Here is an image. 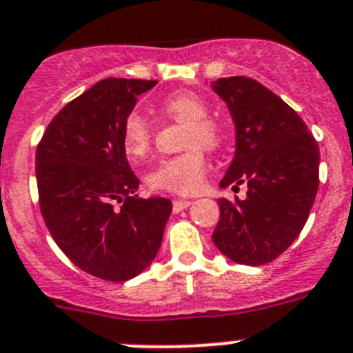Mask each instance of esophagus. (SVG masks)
I'll return each mask as SVG.
<instances>
[{
  "label": "esophagus",
  "instance_id": "esophagus-1",
  "mask_svg": "<svg viewBox=\"0 0 353 353\" xmlns=\"http://www.w3.org/2000/svg\"><path fill=\"white\" fill-rule=\"evenodd\" d=\"M190 205H192V200H186V199L174 200V205H172V209H174V212H181V211H183V209L190 208Z\"/></svg>",
  "mask_w": 353,
  "mask_h": 353
}]
</instances>
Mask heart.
<instances>
[{
	"mask_svg": "<svg viewBox=\"0 0 353 353\" xmlns=\"http://www.w3.org/2000/svg\"><path fill=\"white\" fill-rule=\"evenodd\" d=\"M161 107L174 119L186 123L181 141V148L186 151L161 160L148 174V184L158 192L193 195L204 186L208 169L205 157L199 148L208 151L218 148L221 142V128L212 117H209L208 101L190 91L169 94ZM121 135L126 154L133 160L145 158L153 148V125L137 110L125 117Z\"/></svg>",
	"mask_w": 353,
	"mask_h": 353,
	"instance_id": "b5f03b06",
	"label": "heart"
}]
</instances>
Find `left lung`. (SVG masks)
Returning <instances> with one entry per match:
<instances>
[{
    "mask_svg": "<svg viewBox=\"0 0 353 353\" xmlns=\"http://www.w3.org/2000/svg\"><path fill=\"white\" fill-rule=\"evenodd\" d=\"M211 85L236 125V154L220 186L248 188L244 200H218L212 241L234 262L263 265L306 223L319 190V144L299 114L260 82L225 77Z\"/></svg>",
    "mask_w": 353,
    "mask_h": 353,
    "instance_id": "1",
    "label": "left lung"
}]
</instances>
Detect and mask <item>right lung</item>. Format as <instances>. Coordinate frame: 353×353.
<instances>
[{"instance_id":"add662e5","label":"right lung","mask_w":353,"mask_h":353,"mask_svg":"<svg viewBox=\"0 0 353 353\" xmlns=\"http://www.w3.org/2000/svg\"><path fill=\"white\" fill-rule=\"evenodd\" d=\"M157 81L109 77L66 103L37 148L40 209L79 269L107 281L141 274L160 250L172 202L135 195L123 121Z\"/></svg>"}]
</instances>
